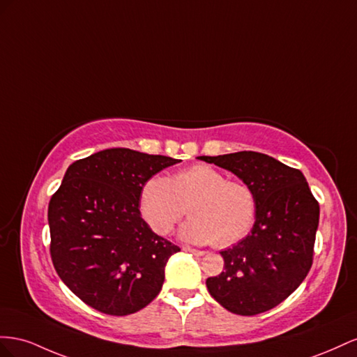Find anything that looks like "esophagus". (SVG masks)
<instances>
[{"instance_id":"1","label":"esophagus","mask_w":357,"mask_h":357,"mask_svg":"<svg viewBox=\"0 0 357 357\" xmlns=\"http://www.w3.org/2000/svg\"><path fill=\"white\" fill-rule=\"evenodd\" d=\"M182 250H184L185 252H191V254H195V256H203V254H205V251L195 250V248H190V247H182Z\"/></svg>"}]
</instances>
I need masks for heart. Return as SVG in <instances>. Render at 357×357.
I'll return each instance as SVG.
<instances>
[{
	"label": "heart",
	"instance_id": "1",
	"mask_svg": "<svg viewBox=\"0 0 357 357\" xmlns=\"http://www.w3.org/2000/svg\"><path fill=\"white\" fill-rule=\"evenodd\" d=\"M181 236L196 243L229 247L247 235L256 217L257 200L242 181L226 179L217 169L195 165L169 178L152 176L139 192V212L149 229L166 236L184 217Z\"/></svg>",
	"mask_w": 357,
	"mask_h": 357
}]
</instances>
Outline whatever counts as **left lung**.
<instances>
[{"label":"left lung","instance_id":"8db88e82","mask_svg":"<svg viewBox=\"0 0 357 357\" xmlns=\"http://www.w3.org/2000/svg\"><path fill=\"white\" fill-rule=\"evenodd\" d=\"M197 158L235 173L257 200L251 233L220 252L224 271L206 280L211 296L233 314L269 311L286 301L311 269L319 202L301 170L266 154L241 151Z\"/></svg>","mask_w":357,"mask_h":357}]
</instances>
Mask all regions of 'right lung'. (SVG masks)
Returning <instances> with one entry per match:
<instances>
[{
  "label": "right lung",
  "instance_id": "obj_1",
  "mask_svg": "<svg viewBox=\"0 0 357 357\" xmlns=\"http://www.w3.org/2000/svg\"><path fill=\"white\" fill-rule=\"evenodd\" d=\"M176 162L112 148L67 169L49 202L50 257L59 278L89 307L128 315L157 298L166 263L181 248L149 229L139 212V192Z\"/></svg>",
  "mask_w": 357,
  "mask_h": 357
}]
</instances>
